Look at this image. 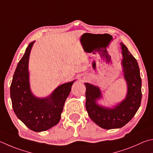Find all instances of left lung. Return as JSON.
Returning <instances> with one entry per match:
<instances>
[{
    "label": "left lung",
    "instance_id": "left-lung-1",
    "mask_svg": "<svg viewBox=\"0 0 153 153\" xmlns=\"http://www.w3.org/2000/svg\"><path fill=\"white\" fill-rule=\"evenodd\" d=\"M120 45L123 56L122 64L128 86L126 99L114 108L100 106L96 104L97 100L101 98L99 88L85 83V108L88 115L99 126L108 130L121 128L128 123L137 113L142 99V81L138 62L126 46L123 43Z\"/></svg>",
    "mask_w": 153,
    "mask_h": 153
}]
</instances>
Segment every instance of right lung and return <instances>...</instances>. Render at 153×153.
Returning a JSON list of instances; mask_svg holds the SVG:
<instances>
[{
	"mask_svg": "<svg viewBox=\"0 0 153 153\" xmlns=\"http://www.w3.org/2000/svg\"><path fill=\"white\" fill-rule=\"evenodd\" d=\"M34 42L29 43L16 66L10 85V98L17 118L31 130L42 132L59 122L65 100L74 81L59 85L48 98L41 99L33 96L30 90L28 63Z\"/></svg>",
	"mask_w": 153,
	"mask_h": 153,
	"instance_id": "1",
	"label": "right lung"
}]
</instances>
